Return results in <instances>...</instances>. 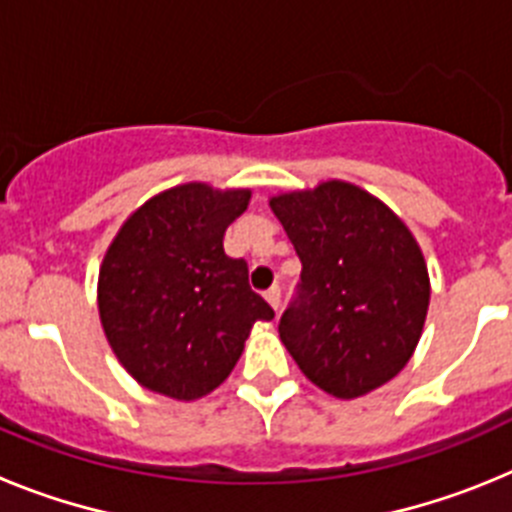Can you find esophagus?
Returning <instances> with one entry per match:
<instances>
[{
    "label": "esophagus",
    "instance_id": "esophagus-1",
    "mask_svg": "<svg viewBox=\"0 0 512 512\" xmlns=\"http://www.w3.org/2000/svg\"><path fill=\"white\" fill-rule=\"evenodd\" d=\"M264 297H266V302H269V305L274 307V310H279V300H282V289H279V287L266 289Z\"/></svg>",
    "mask_w": 512,
    "mask_h": 512
}]
</instances>
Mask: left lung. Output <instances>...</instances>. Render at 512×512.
<instances>
[{
  "label": "left lung",
  "mask_w": 512,
  "mask_h": 512,
  "mask_svg": "<svg viewBox=\"0 0 512 512\" xmlns=\"http://www.w3.org/2000/svg\"><path fill=\"white\" fill-rule=\"evenodd\" d=\"M302 261L279 338L307 379L351 400L400 374L431 300L418 241L390 207L356 184L271 197Z\"/></svg>",
  "instance_id": "8db88e82"
}]
</instances>
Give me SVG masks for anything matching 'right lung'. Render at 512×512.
<instances>
[{
    "label": "right lung",
    "instance_id": "obj_1",
    "mask_svg": "<svg viewBox=\"0 0 512 512\" xmlns=\"http://www.w3.org/2000/svg\"><path fill=\"white\" fill-rule=\"evenodd\" d=\"M251 189L189 182L156 194L117 230L99 266V320L146 390L197 400L228 379L256 320L274 310L248 287L223 235Z\"/></svg>",
    "mask_w": 512,
    "mask_h": 512
}]
</instances>
